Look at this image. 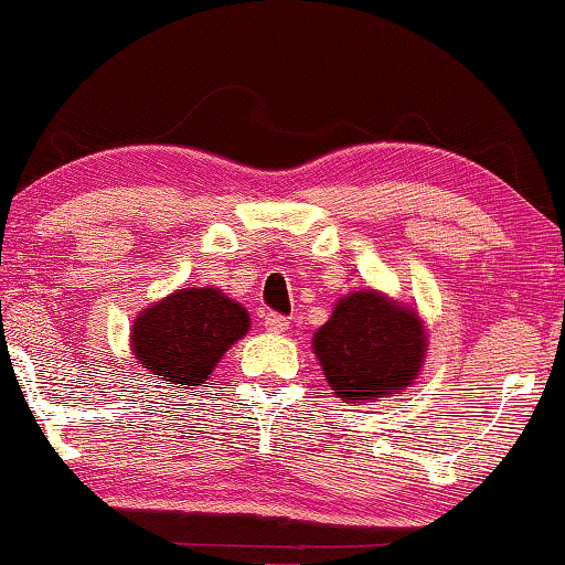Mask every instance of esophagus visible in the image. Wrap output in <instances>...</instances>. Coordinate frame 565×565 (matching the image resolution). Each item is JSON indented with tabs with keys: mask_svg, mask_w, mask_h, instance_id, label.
<instances>
[{
	"mask_svg": "<svg viewBox=\"0 0 565 565\" xmlns=\"http://www.w3.org/2000/svg\"><path fill=\"white\" fill-rule=\"evenodd\" d=\"M265 329L269 333H285L290 329V321L280 313H265Z\"/></svg>",
	"mask_w": 565,
	"mask_h": 565,
	"instance_id": "34e87169",
	"label": "esophagus"
}]
</instances>
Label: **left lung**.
<instances>
[{"mask_svg":"<svg viewBox=\"0 0 565 565\" xmlns=\"http://www.w3.org/2000/svg\"><path fill=\"white\" fill-rule=\"evenodd\" d=\"M310 343L333 395L372 403L413 387L428 356V329L418 308L366 288L339 298Z\"/></svg>","mask_w":565,"mask_h":565,"instance_id":"8db88e82","label":"left lung"}]
</instances>
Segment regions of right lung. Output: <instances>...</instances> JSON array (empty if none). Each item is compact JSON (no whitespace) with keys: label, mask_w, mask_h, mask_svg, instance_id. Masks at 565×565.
Instances as JSON below:
<instances>
[{"label":"right lung","mask_w":565,"mask_h":565,"mask_svg":"<svg viewBox=\"0 0 565 565\" xmlns=\"http://www.w3.org/2000/svg\"><path fill=\"white\" fill-rule=\"evenodd\" d=\"M249 313L218 288H181L150 302L132 321L129 349L168 387L206 384L222 356L249 333Z\"/></svg>","instance_id":"add662e5"}]
</instances>
